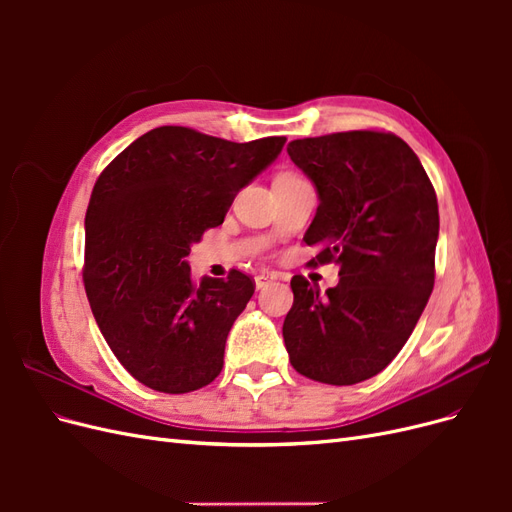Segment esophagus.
I'll list each match as a JSON object with an SVG mask.
<instances>
[{"mask_svg":"<svg viewBox=\"0 0 512 512\" xmlns=\"http://www.w3.org/2000/svg\"><path fill=\"white\" fill-rule=\"evenodd\" d=\"M273 280H275V277H273V275H269V273H260V275H256V277H254V282H256V288H258V290L267 288Z\"/></svg>","mask_w":512,"mask_h":512,"instance_id":"34e87169","label":"esophagus"}]
</instances>
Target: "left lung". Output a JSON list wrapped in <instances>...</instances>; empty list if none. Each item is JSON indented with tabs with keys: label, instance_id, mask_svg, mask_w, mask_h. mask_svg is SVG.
<instances>
[{
	"label": "left lung",
	"instance_id": "left-lung-1",
	"mask_svg": "<svg viewBox=\"0 0 512 512\" xmlns=\"http://www.w3.org/2000/svg\"><path fill=\"white\" fill-rule=\"evenodd\" d=\"M320 198L305 232L314 265H339L320 294L294 275L284 320L292 367L348 386L374 378L404 348L436 280V190L416 153L391 132L352 130L288 145Z\"/></svg>",
	"mask_w": 512,
	"mask_h": 512
}]
</instances>
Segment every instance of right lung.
Segmentation results:
<instances>
[{
  "instance_id": "1",
  "label": "right lung",
  "mask_w": 512,
  "mask_h": 512,
  "mask_svg": "<svg viewBox=\"0 0 512 512\" xmlns=\"http://www.w3.org/2000/svg\"><path fill=\"white\" fill-rule=\"evenodd\" d=\"M284 143L162 126L98 177L85 215V292L117 361L149 389L190 393L220 376L228 331L256 284L237 269L196 284L185 256Z\"/></svg>"
}]
</instances>
